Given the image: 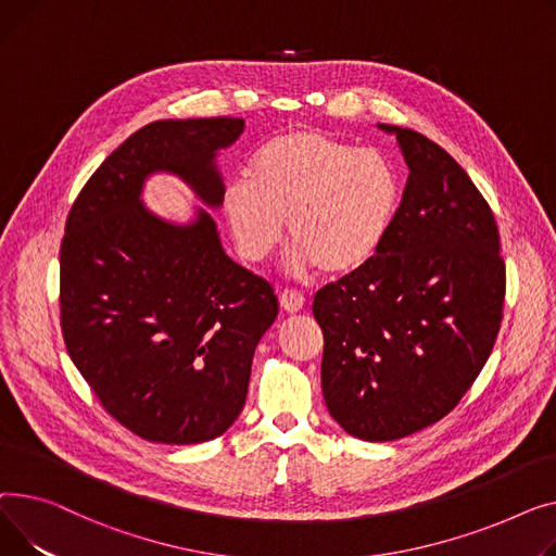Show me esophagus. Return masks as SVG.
Here are the masks:
<instances>
[{
	"label": "esophagus",
	"mask_w": 556,
	"mask_h": 556,
	"mask_svg": "<svg viewBox=\"0 0 556 556\" xmlns=\"http://www.w3.org/2000/svg\"><path fill=\"white\" fill-rule=\"evenodd\" d=\"M303 305H305V299H303L301 291H296V289H285V291L280 293V307H282L285 312L296 314V312L303 309Z\"/></svg>",
	"instance_id": "esophagus-1"
}]
</instances>
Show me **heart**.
Wrapping results in <instances>:
<instances>
[{
    "label": "heart",
    "mask_w": 556,
    "mask_h": 556,
    "mask_svg": "<svg viewBox=\"0 0 556 556\" xmlns=\"http://www.w3.org/2000/svg\"><path fill=\"white\" fill-rule=\"evenodd\" d=\"M402 179L383 152L318 129H287L260 146L247 179L226 186L222 211L249 263L296 242L291 269L341 278L368 267L395 224Z\"/></svg>",
    "instance_id": "1"
}]
</instances>
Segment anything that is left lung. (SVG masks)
Segmentation results:
<instances>
[{"mask_svg": "<svg viewBox=\"0 0 556 556\" xmlns=\"http://www.w3.org/2000/svg\"><path fill=\"white\" fill-rule=\"evenodd\" d=\"M395 135L408 179L393 228L362 271L323 287V397L366 442L413 435L465 397L496 343L505 263L492 208L446 150Z\"/></svg>", "mask_w": 556, "mask_h": 556, "instance_id": "obj_1", "label": "left lung"}]
</instances>
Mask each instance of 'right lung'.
I'll use <instances>...</instances> for the list:
<instances>
[{"label":"right lung","instance_id":"right-lung-1","mask_svg":"<svg viewBox=\"0 0 556 556\" xmlns=\"http://www.w3.org/2000/svg\"><path fill=\"white\" fill-rule=\"evenodd\" d=\"M242 132L228 116L141 127L89 177L64 228V345L103 408L150 442L198 444L231 427L278 316L271 285L226 255L204 208L173 224L141 200L150 175L170 173L219 208L215 159Z\"/></svg>","mask_w":556,"mask_h":556}]
</instances>
